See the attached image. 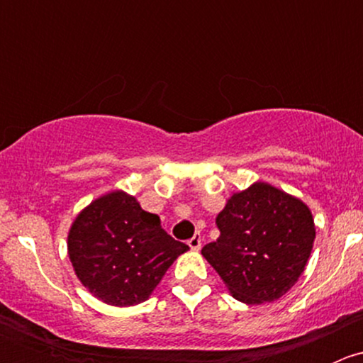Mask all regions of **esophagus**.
<instances>
[{"mask_svg": "<svg viewBox=\"0 0 363 363\" xmlns=\"http://www.w3.org/2000/svg\"><path fill=\"white\" fill-rule=\"evenodd\" d=\"M188 246L191 247V250L199 251L200 247H202V235H200V233H195V235L188 240Z\"/></svg>", "mask_w": 363, "mask_h": 363, "instance_id": "34e87169", "label": "esophagus"}]
</instances>
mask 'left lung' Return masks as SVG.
Instances as JSON below:
<instances>
[{"label": "left lung", "instance_id": "1", "mask_svg": "<svg viewBox=\"0 0 363 363\" xmlns=\"http://www.w3.org/2000/svg\"><path fill=\"white\" fill-rule=\"evenodd\" d=\"M216 225L221 233L203 246V258L230 294L251 306L277 300L294 286L316 237L309 207L265 182L235 193Z\"/></svg>", "mask_w": 363, "mask_h": 363}]
</instances>
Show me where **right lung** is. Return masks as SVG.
Segmentation results:
<instances>
[{"instance_id": "obj_1", "label": "right lung", "mask_w": 363, "mask_h": 363, "mask_svg": "<svg viewBox=\"0 0 363 363\" xmlns=\"http://www.w3.org/2000/svg\"><path fill=\"white\" fill-rule=\"evenodd\" d=\"M188 250L161 228L158 216L123 191L94 200L68 233L69 262L80 283L117 307L147 300L174 259Z\"/></svg>"}]
</instances>
